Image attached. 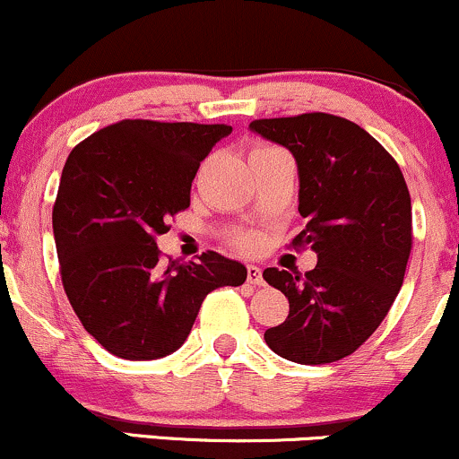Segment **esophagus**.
I'll return each mask as SVG.
<instances>
[{
    "mask_svg": "<svg viewBox=\"0 0 459 459\" xmlns=\"http://www.w3.org/2000/svg\"><path fill=\"white\" fill-rule=\"evenodd\" d=\"M247 281H249V284H254V286L264 284V280H262V269H260V266H255V264L247 266Z\"/></svg>",
    "mask_w": 459,
    "mask_h": 459,
    "instance_id": "obj_1",
    "label": "esophagus"
}]
</instances>
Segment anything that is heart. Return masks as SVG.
<instances>
[{
  "label": "heart",
  "instance_id": "obj_1",
  "mask_svg": "<svg viewBox=\"0 0 459 459\" xmlns=\"http://www.w3.org/2000/svg\"><path fill=\"white\" fill-rule=\"evenodd\" d=\"M262 149H271V147H262ZM262 149H257V152H262ZM260 245V238H257V236H240L238 238V247L240 249H245V251H254L255 247Z\"/></svg>",
  "mask_w": 459,
  "mask_h": 459
}]
</instances>
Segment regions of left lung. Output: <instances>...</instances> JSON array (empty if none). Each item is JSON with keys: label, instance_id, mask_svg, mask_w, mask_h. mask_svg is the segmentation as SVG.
<instances>
[{"label": "left lung", "instance_id": "8db88e82", "mask_svg": "<svg viewBox=\"0 0 459 459\" xmlns=\"http://www.w3.org/2000/svg\"><path fill=\"white\" fill-rule=\"evenodd\" d=\"M249 130L295 158L299 214L307 225L292 245H307L318 257L306 277L262 273L290 303L264 341L290 362H336L367 342L403 284L411 249L403 173L367 130L342 117L260 118Z\"/></svg>", "mask_w": 459, "mask_h": 459}]
</instances>
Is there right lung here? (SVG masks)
Returning a JSON list of instances; mask_svg holds the SVG:
<instances>
[{"instance_id":"right-lung-1","label":"right lung","mask_w":459,"mask_h":459,"mask_svg":"<svg viewBox=\"0 0 459 459\" xmlns=\"http://www.w3.org/2000/svg\"><path fill=\"white\" fill-rule=\"evenodd\" d=\"M230 126L126 118L66 158L54 204V240L71 306L86 332L123 359L178 351L208 292L240 286V262L205 251L160 262L156 238L190 205L199 162Z\"/></svg>"}]
</instances>
